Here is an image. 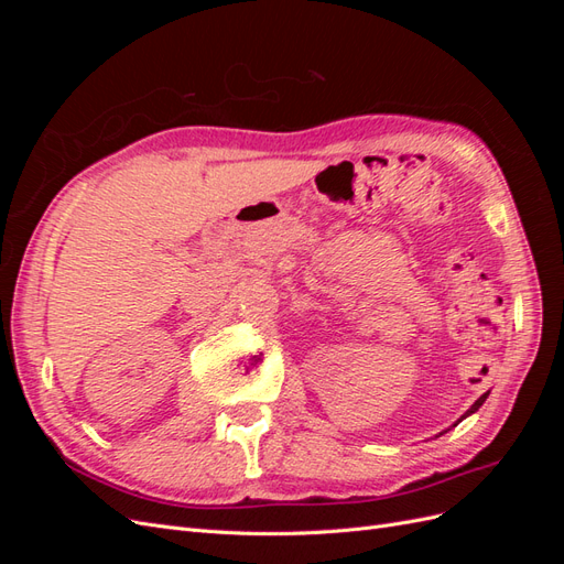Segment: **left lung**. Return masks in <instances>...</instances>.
<instances>
[{
    "label": "left lung",
    "instance_id": "obj_1",
    "mask_svg": "<svg viewBox=\"0 0 564 564\" xmlns=\"http://www.w3.org/2000/svg\"><path fill=\"white\" fill-rule=\"evenodd\" d=\"M487 395H489V392H485V395H480V398H477V400H475V402H473V406H470V409H468V412H466V414H464V416H460V419H458V421H464V419H466V416H470V414H475V412H477V409H480V406H482V404H485V400H487ZM458 421H456V423H458Z\"/></svg>",
    "mask_w": 564,
    "mask_h": 564
}]
</instances>
